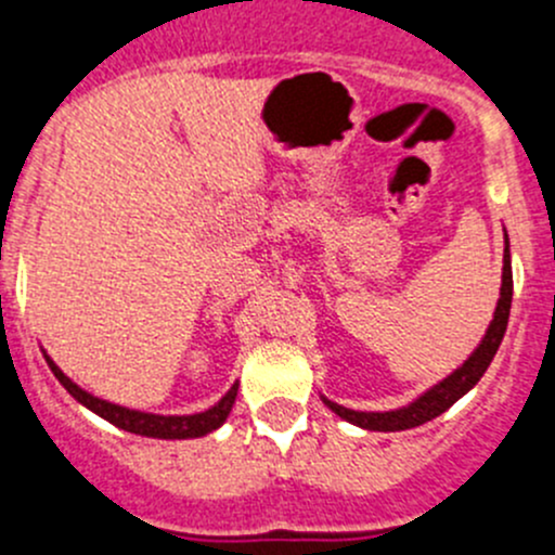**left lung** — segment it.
Masks as SVG:
<instances>
[{
    "label": "left lung",
    "instance_id": "left-lung-1",
    "mask_svg": "<svg viewBox=\"0 0 555 555\" xmlns=\"http://www.w3.org/2000/svg\"><path fill=\"white\" fill-rule=\"evenodd\" d=\"M509 306H513V266H509V241L507 249H504V271H502V298L496 304V314H493L491 327H488L486 338H482L480 347L472 352V358L461 365L459 371L448 376L444 382H439L437 387L421 396L409 406L396 409V412H354V409H344L338 403L325 401V406H331L338 417L354 423L360 428H369V431H406V428L423 426V423L434 421L442 412H448L455 401H459L464 392H469L472 387L480 382V376L486 374V369L491 365L493 354H496L499 344H502L504 331H507L509 320Z\"/></svg>",
    "mask_w": 555,
    "mask_h": 555
}]
</instances>
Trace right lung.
<instances>
[{"label": "right lung", "mask_w": 555, "mask_h": 555, "mask_svg": "<svg viewBox=\"0 0 555 555\" xmlns=\"http://www.w3.org/2000/svg\"><path fill=\"white\" fill-rule=\"evenodd\" d=\"M46 360H48V365H51L53 376H56V379L67 387L69 396L78 398L83 406H89L91 412H96L100 417H105V421L113 423V426L124 428V431H129V434H141V437L195 439V437H203V434H211L214 428H219L224 421H228L230 409H233V403H235V396H238V385H233L230 387L228 396H224L217 406L208 409V412L186 414V417H163V414L134 412V409H124V406H116V403L102 401V398L89 396V392L80 390L73 379H67V376L59 371V365L53 363L51 358H46Z\"/></svg>", "instance_id": "add662e5"}]
</instances>
